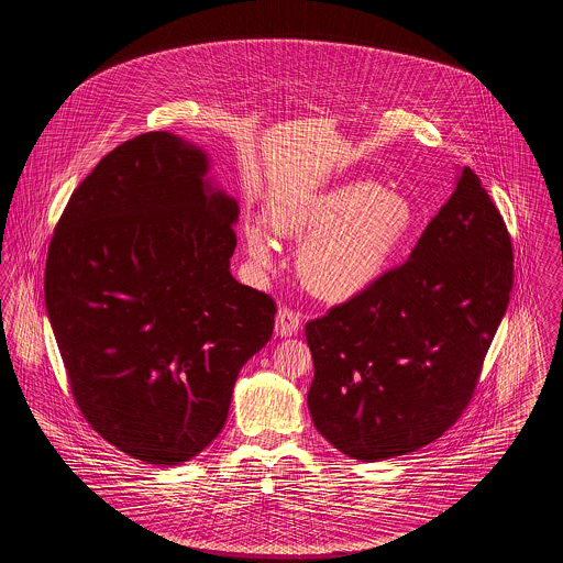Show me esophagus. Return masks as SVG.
Returning <instances> with one entry per match:
<instances>
[{
	"instance_id": "34e87169",
	"label": "esophagus",
	"mask_w": 563,
	"mask_h": 563,
	"mask_svg": "<svg viewBox=\"0 0 563 563\" xmlns=\"http://www.w3.org/2000/svg\"><path fill=\"white\" fill-rule=\"evenodd\" d=\"M299 324H301L299 312H295L291 308H280L278 314H276L274 331L280 338H289V335H295L299 331Z\"/></svg>"
}]
</instances>
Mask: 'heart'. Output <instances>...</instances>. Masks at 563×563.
<instances>
[{
	"mask_svg": "<svg viewBox=\"0 0 563 563\" xmlns=\"http://www.w3.org/2000/svg\"><path fill=\"white\" fill-rule=\"evenodd\" d=\"M268 219L276 232L306 239L297 251L303 285L324 299H349L388 268L413 230L416 213L402 194L352 181L314 196L280 198ZM244 241L251 260L269 268L276 242L268 223L246 221Z\"/></svg>",
	"mask_w": 563,
	"mask_h": 563,
	"instance_id": "obj_1",
	"label": "heart"
}]
</instances>
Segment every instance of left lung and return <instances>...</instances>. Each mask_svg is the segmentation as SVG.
<instances>
[{"mask_svg":"<svg viewBox=\"0 0 563 563\" xmlns=\"http://www.w3.org/2000/svg\"><path fill=\"white\" fill-rule=\"evenodd\" d=\"M510 289L507 223L464 166L409 260L306 324L317 430L363 462L439 439L473 399Z\"/></svg>","mask_w":563,"mask_h":563,"instance_id":"8db88e82","label":"left lung"}]
</instances>
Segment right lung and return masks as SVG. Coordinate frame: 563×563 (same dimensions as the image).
<instances>
[{
    "label": "right lung",
    "instance_id": "obj_1",
    "mask_svg": "<svg viewBox=\"0 0 563 563\" xmlns=\"http://www.w3.org/2000/svg\"><path fill=\"white\" fill-rule=\"evenodd\" d=\"M207 154L170 133L111 150L71 194L44 295L81 416L147 464H181L221 432L276 303L230 274L239 205Z\"/></svg>",
    "mask_w": 563,
    "mask_h": 563
}]
</instances>
